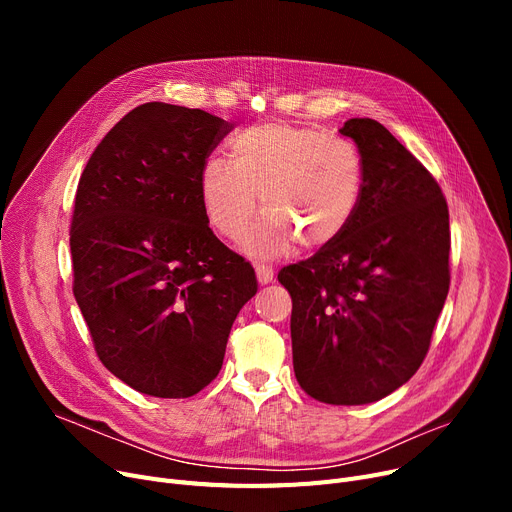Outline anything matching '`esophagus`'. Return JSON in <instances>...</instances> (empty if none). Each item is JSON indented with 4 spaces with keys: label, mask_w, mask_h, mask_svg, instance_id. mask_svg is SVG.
Segmentation results:
<instances>
[{
    "label": "esophagus",
    "mask_w": 512,
    "mask_h": 512,
    "mask_svg": "<svg viewBox=\"0 0 512 512\" xmlns=\"http://www.w3.org/2000/svg\"><path fill=\"white\" fill-rule=\"evenodd\" d=\"M255 272L259 284H270L274 280V267L270 263H255Z\"/></svg>",
    "instance_id": "obj_1"
}]
</instances>
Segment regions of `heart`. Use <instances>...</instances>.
Returning a JSON list of instances; mask_svg holds the SVG:
<instances>
[{
  "instance_id": "b5f03b06",
  "label": "heart",
  "mask_w": 512,
  "mask_h": 512,
  "mask_svg": "<svg viewBox=\"0 0 512 512\" xmlns=\"http://www.w3.org/2000/svg\"><path fill=\"white\" fill-rule=\"evenodd\" d=\"M230 161L209 157L199 197L209 226L238 238L257 211L263 218L240 240L245 253L276 257L297 240L319 249L353 222L365 188V161L355 143L324 130L263 124L230 139Z\"/></svg>"
}]
</instances>
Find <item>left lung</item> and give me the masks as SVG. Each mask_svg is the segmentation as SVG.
I'll use <instances>...</instances> for the list:
<instances>
[{"label":"left lung","mask_w":512,"mask_h":512,"mask_svg":"<svg viewBox=\"0 0 512 512\" xmlns=\"http://www.w3.org/2000/svg\"><path fill=\"white\" fill-rule=\"evenodd\" d=\"M340 134L365 161L359 209L332 245L278 280L292 297L301 388L328 405H367L407 384L427 355L450 284L448 205L380 122L351 118Z\"/></svg>","instance_id":"left-lung-1"}]
</instances>
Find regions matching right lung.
Instances as JSON below:
<instances>
[{"label":"right lung","mask_w":512,"mask_h":512,"mask_svg":"<svg viewBox=\"0 0 512 512\" xmlns=\"http://www.w3.org/2000/svg\"><path fill=\"white\" fill-rule=\"evenodd\" d=\"M234 124L161 101L128 112L80 176L74 297L101 363L130 388L188 398L220 373L255 270L209 228L199 174Z\"/></svg>","instance_id":"add662e5"}]
</instances>
